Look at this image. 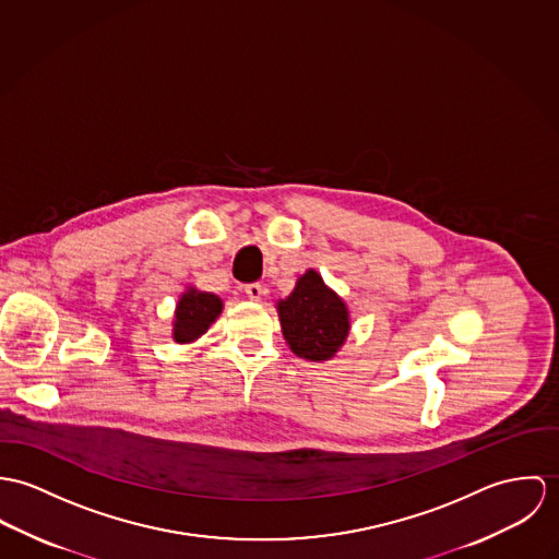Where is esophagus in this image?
<instances>
[{"mask_svg":"<svg viewBox=\"0 0 559 559\" xmlns=\"http://www.w3.org/2000/svg\"><path fill=\"white\" fill-rule=\"evenodd\" d=\"M245 294L249 296L250 300L259 302V300L263 298L265 289H263V285H259V283H250V285H247V287H245Z\"/></svg>","mask_w":559,"mask_h":559,"instance_id":"obj_1","label":"esophagus"}]
</instances>
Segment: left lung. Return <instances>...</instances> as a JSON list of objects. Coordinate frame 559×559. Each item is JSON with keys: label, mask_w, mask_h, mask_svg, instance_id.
Instances as JSON below:
<instances>
[{"label": "left lung", "mask_w": 559, "mask_h": 559, "mask_svg": "<svg viewBox=\"0 0 559 559\" xmlns=\"http://www.w3.org/2000/svg\"><path fill=\"white\" fill-rule=\"evenodd\" d=\"M283 336L305 360L321 362L336 356L349 334V310L314 272L307 270L294 292L276 302Z\"/></svg>", "instance_id": "left-lung-1"}]
</instances>
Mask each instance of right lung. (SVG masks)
Returning a JSON list of instances; mask_svg holds the SVG:
<instances>
[{
  "instance_id": "1",
  "label": "right lung",
  "mask_w": 559,
  "mask_h": 559,
  "mask_svg": "<svg viewBox=\"0 0 559 559\" xmlns=\"http://www.w3.org/2000/svg\"><path fill=\"white\" fill-rule=\"evenodd\" d=\"M221 310H223V300L218 296L188 287L176 307L174 341L182 345L197 341L216 321Z\"/></svg>"
}]
</instances>
